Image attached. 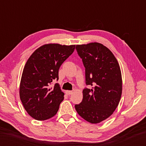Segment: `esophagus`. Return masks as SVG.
<instances>
[{
	"label": "esophagus",
	"mask_w": 146,
	"mask_h": 146,
	"mask_svg": "<svg viewBox=\"0 0 146 146\" xmlns=\"http://www.w3.org/2000/svg\"><path fill=\"white\" fill-rule=\"evenodd\" d=\"M73 91H70V90H67V91H66V94L67 95H68L73 94Z\"/></svg>",
	"instance_id": "esophagus-1"
}]
</instances>
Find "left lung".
I'll return each instance as SVG.
<instances>
[{"mask_svg": "<svg viewBox=\"0 0 146 146\" xmlns=\"http://www.w3.org/2000/svg\"><path fill=\"white\" fill-rule=\"evenodd\" d=\"M76 50L85 68L83 100L75 105L83 119L97 123L116 109L122 95V75L117 59L110 49L98 42L76 45Z\"/></svg>", "mask_w": 146, "mask_h": 146, "instance_id": "left-lung-1", "label": "left lung"}]
</instances>
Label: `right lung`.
I'll return each mask as SVG.
<instances>
[{"mask_svg": "<svg viewBox=\"0 0 146 146\" xmlns=\"http://www.w3.org/2000/svg\"><path fill=\"white\" fill-rule=\"evenodd\" d=\"M75 45H43L33 52L24 68L20 83V98L30 116L45 120L54 116L64 93L58 83L61 65L73 53Z\"/></svg>", "mask_w": 146, "mask_h": 146, "instance_id": "add662e5", "label": "right lung"}]
</instances>
